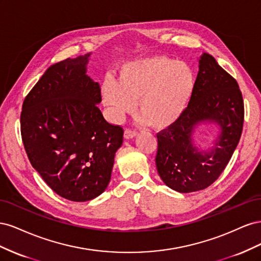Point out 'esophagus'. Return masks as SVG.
<instances>
[{
    "mask_svg": "<svg viewBox=\"0 0 261 261\" xmlns=\"http://www.w3.org/2000/svg\"><path fill=\"white\" fill-rule=\"evenodd\" d=\"M137 135V132L136 130H133L130 128H126L124 132V138L125 139H130L134 138Z\"/></svg>",
    "mask_w": 261,
    "mask_h": 261,
    "instance_id": "1",
    "label": "esophagus"
}]
</instances>
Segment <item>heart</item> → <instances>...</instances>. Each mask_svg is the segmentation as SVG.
Listing matches in <instances>:
<instances>
[{
    "label": "heart",
    "instance_id": "heart-1",
    "mask_svg": "<svg viewBox=\"0 0 261 261\" xmlns=\"http://www.w3.org/2000/svg\"><path fill=\"white\" fill-rule=\"evenodd\" d=\"M195 75L186 63L154 55L126 63L116 82L102 84V99L114 121L138 113L154 129L170 127L181 116L192 98Z\"/></svg>",
    "mask_w": 261,
    "mask_h": 261
}]
</instances>
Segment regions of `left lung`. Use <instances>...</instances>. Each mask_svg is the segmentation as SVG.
<instances>
[{"label": "left lung", "mask_w": 261, "mask_h": 261, "mask_svg": "<svg viewBox=\"0 0 261 261\" xmlns=\"http://www.w3.org/2000/svg\"><path fill=\"white\" fill-rule=\"evenodd\" d=\"M217 122L221 132L209 152H199L192 141L195 126ZM244 101L238 82L215 58L199 59L192 98L184 113L170 127L156 134V170L165 185L179 193L207 188L217 180L231 160L241 139Z\"/></svg>", "instance_id": "left-lung-1"}]
</instances>
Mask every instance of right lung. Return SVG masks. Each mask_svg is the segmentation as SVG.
Segmentation results:
<instances>
[{
    "label": "right lung",
    "instance_id": "right-lung-1",
    "mask_svg": "<svg viewBox=\"0 0 261 261\" xmlns=\"http://www.w3.org/2000/svg\"><path fill=\"white\" fill-rule=\"evenodd\" d=\"M89 57L50 66L23 100L20 114L31 165L54 193L78 202L106 191L124 134L98 108L100 85L86 75Z\"/></svg>",
    "mask_w": 261,
    "mask_h": 261
}]
</instances>
